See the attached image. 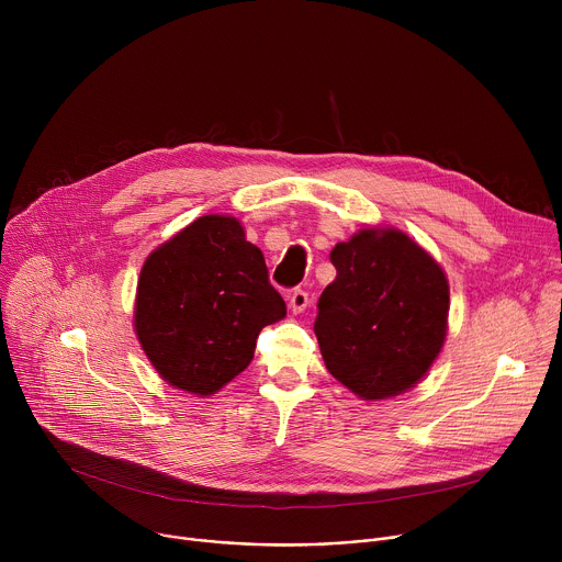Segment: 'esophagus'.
<instances>
[{
  "label": "esophagus",
  "instance_id": "1",
  "mask_svg": "<svg viewBox=\"0 0 562 562\" xmlns=\"http://www.w3.org/2000/svg\"><path fill=\"white\" fill-rule=\"evenodd\" d=\"M308 306V293L302 289H295L293 293H289V308L293 313H302Z\"/></svg>",
  "mask_w": 562,
  "mask_h": 562
}]
</instances>
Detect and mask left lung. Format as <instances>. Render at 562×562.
<instances>
[{
	"label": "left lung",
	"mask_w": 562,
	"mask_h": 562,
	"mask_svg": "<svg viewBox=\"0 0 562 562\" xmlns=\"http://www.w3.org/2000/svg\"><path fill=\"white\" fill-rule=\"evenodd\" d=\"M331 265L313 325L329 373L367 403L409 391L447 340L442 267L393 226L360 228L334 247Z\"/></svg>",
	"instance_id": "obj_1"
}]
</instances>
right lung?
Here are the masks:
<instances>
[{"mask_svg":"<svg viewBox=\"0 0 562 562\" xmlns=\"http://www.w3.org/2000/svg\"><path fill=\"white\" fill-rule=\"evenodd\" d=\"M286 315L262 251L233 215H202L148 254L133 327L167 384L213 395L254 360L267 325Z\"/></svg>","mask_w":562,"mask_h":562,"instance_id":"obj_1","label":"right lung"}]
</instances>
